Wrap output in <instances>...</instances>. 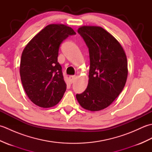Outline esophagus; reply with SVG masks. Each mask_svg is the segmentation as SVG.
<instances>
[{"mask_svg": "<svg viewBox=\"0 0 152 152\" xmlns=\"http://www.w3.org/2000/svg\"><path fill=\"white\" fill-rule=\"evenodd\" d=\"M75 78H76L75 76H69V80H70V82L71 83L74 82V80H75Z\"/></svg>", "mask_w": 152, "mask_h": 152, "instance_id": "obj_1", "label": "esophagus"}]
</instances>
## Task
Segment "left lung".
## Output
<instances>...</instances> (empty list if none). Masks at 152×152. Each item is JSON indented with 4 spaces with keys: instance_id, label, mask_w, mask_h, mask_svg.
Here are the masks:
<instances>
[{
    "instance_id": "8db88e82",
    "label": "left lung",
    "mask_w": 152,
    "mask_h": 152,
    "mask_svg": "<svg viewBox=\"0 0 152 152\" xmlns=\"http://www.w3.org/2000/svg\"><path fill=\"white\" fill-rule=\"evenodd\" d=\"M89 48L90 69L86 89L76 96L80 106L99 111L110 105L120 94L127 78V60L121 44L104 28H78Z\"/></svg>"
}]
</instances>
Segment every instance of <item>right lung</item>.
<instances>
[{
    "mask_svg": "<svg viewBox=\"0 0 152 152\" xmlns=\"http://www.w3.org/2000/svg\"><path fill=\"white\" fill-rule=\"evenodd\" d=\"M74 34L71 27L51 24L38 33L23 51L20 63L22 85L28 97L40 107L56 105L66 91L57 57L61 43Z\"/></svg>",
    "mask_w": 152,
    "mask_h": 152,
    "instance_id": "add662e5",
    "label": "right lung"
}]
</instances>
